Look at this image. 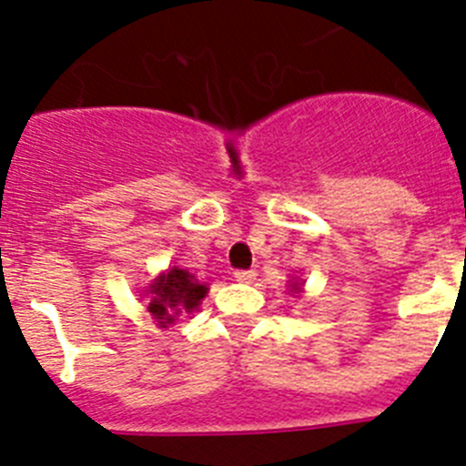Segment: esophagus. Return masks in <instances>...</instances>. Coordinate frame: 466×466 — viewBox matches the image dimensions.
Instances as JSON below:
<instances>
[{
    "label": "esophagus",
    "instance_id": "esophagus-1",
    "mask_svg": "<svg viewBox=\"0 0 466 466\" xmlns=\"http://www.w3.org/2000/svg\"><path fill=\"white\" fill-rule=\"evenodd\" d=\"M233 278H236L238 282L249 284V282H254V279H257V273H254V270H236V273H233Z\"/></svg>",
    "mask_w": 466,
    "mask_h": 466
}]
</instances>
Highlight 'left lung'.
<instances>
[{
	"label": "left lung",
	"instance_id": "left-lung-1",
	"mask_svg": "<svg viewBox=\"0 0 466 466\" xmlns=\"http://www.w3.org/2000/svg\"><path fill=\"white\" fill-rule=\"evenodd\" d=\"M291 291H300V284H291Z\"/></svg>",
	"mask_w": 466,
	"mask_h": 466
}]
</instances>
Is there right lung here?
<instances>
[{
  "label": "right lung",
  "mask_w": 466,
  "mask_h": 466,
  "mask_svg": "<svg viewBox=\"0 0 466 466\" xmlns=\"http://www.w3.org/2000/svg\"><path fill=\"white\" fill-rule=\"evenodd\" d=\"M149 312L158 322L160 329L175 322L179 312H191L200 306V300L208 294V287L196 279L188 270L172 266L167 273H160L149 287Z\"/></svg>",
  "instance_id": "add662e5"
}]
</instances>
